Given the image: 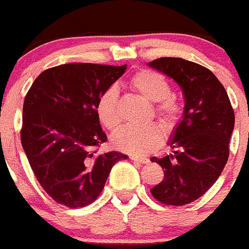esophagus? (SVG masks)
<instances>
[{
	"label": "esophagus",
	"instance_id": "esophagus-1",
	"mask_svg": "<svg viewBox=\"0 0 249 249\" xmlns=\"http://www.w3.org/2000/svg\"><path fill=\"white\" fill-rule=\"evenodd\" d=\"M131 160H134V162H139V163L142 164H145L149 162V160L148 158H144V157H138V156H130L129 157Z\"/></svg>",
	"mask_w": 249,
	"mask_h": 249
}]
</instances>
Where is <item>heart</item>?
Returning a JSON list of instances; mask_svg holds the SVG:
<instances>
[{"instance_id": "1", "label": "heart", "mask_w": 249, "mask_h": 249, "mask_svg": "<svg viewBox=\"0 0 249 249\" xmlns=\"http://www.w3.org/2000/svg\"><path fill=\"white\" fill-rule=\"evenodd\" d=\"M130 86L149 101L157 102V115L171 128L178 120L182 107L178 100L171 95V86L166 78L152 70H141L130 79ZM118 89L108 87L97 100L96 115L104 128L115 130L120 124L118 111ZM163 126L157 123L143 126H123L111 138L116 149L131 154H145L153 150L163 139Z\"/></svg>"}]
</instances>
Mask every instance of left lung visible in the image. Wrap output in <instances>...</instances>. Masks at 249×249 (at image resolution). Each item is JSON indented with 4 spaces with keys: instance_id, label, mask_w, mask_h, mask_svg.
<instances>
[{
    "instance_id": "left-lung-1",
    "label": "left lung",
    "mask_w": 249,
    "mask_h": 249,
    "mask_svg": "<svg viewBox=\"0 0 249 249\" xmlns=\"http://www.w3.org/2000/svg\"><path fill=\"white\" fill-rule=\"evenodd\" d=\"M148 66L179 85L185 96L182 120L168 144L172 154L152 157L164 172L150 190L164 205L182 206L201 197L219 178L229 157L234 111L214 73L182 58H160Z\"/></svg>"
}]
</instances>
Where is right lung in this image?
<instances>
[{
	"label": "right lung",
	"instance_id": "1",
	"mask_svg": "<svg viewBox=\"0 0 249 249\" xmlns=\"http://www.w3.org/2000/svg\"><path fill=\"white\" fill-rule=\"evenodd\" d=\"M120 67L70 63L41 72L25 96L21 144L45 192L68 208L101 194L112 166L128 156L100 153L107 141L96 115L101 93L125 73Z\"/></svg>",
	"mask_w": 249,
	"mask_h": 249
}]
</instances>
